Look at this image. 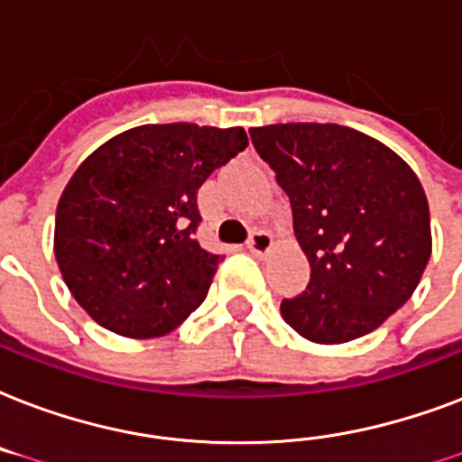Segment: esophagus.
Returning <instances> with one entry per match:
<instances>
[{
	"label": "esophagus",
	"instance_id": "esophagus-1",
	"mask_svg": "<svg viewBox=\"0 0 462 462\" xmlns=\"http://www.w3.org/2000/svg\"><path fill=\"white\" fill-rule=\"evenodd\" d=\"M272 245H274V238H272L270 231H255V234L250 236V241H248V250L250 253H255V255L270 253Z\"/></svg>",
	"mask_w": 462,
	"mask_h": 462
}]
</instances>
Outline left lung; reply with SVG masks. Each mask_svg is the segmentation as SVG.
Segmentation results:
<instances>
[{
    "label": "left lung",
    "mask_w": 462,
    "mask_h": 462,
    "mask_svg": "<svg viewBox=\"0 0 462 462\" xmlns=\"http://www.w3.org/2000/svg\"><path fill=\"white\" fill-rule=\"evenodd\" d=\"M294 214L310 282L282 301L301 337L342 345L374 332L414 294L431 255L429 202L383 142L335 123L253 127Z\"/></svg>",
    "instance_id": "8db88e82"
}]
</instances>
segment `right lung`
Returning a JSON list of instances; mask_svg holds the SVG:
<instances>
[{"label":"right lung","mask_w":462,"mask_h":462,"mask_svg":"<svg viewBox=\"0 0 462 462\" xmlns=\"http://www.w3.org/2000/svg\"><path fill=\"white\" fill-rule=\"evenodd\" d=\"M245 146L243 127L139 125L86 156L57 202L55 257L96 323L161 337L205 301L221 257L195 238L198 190Z\"/></svg>","instance_id":"obj_1"}]
</instances>
